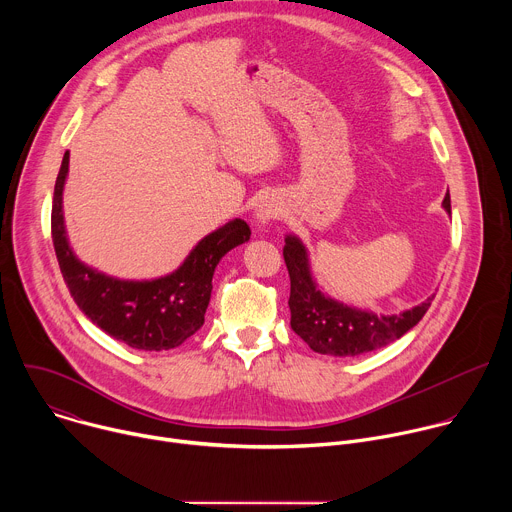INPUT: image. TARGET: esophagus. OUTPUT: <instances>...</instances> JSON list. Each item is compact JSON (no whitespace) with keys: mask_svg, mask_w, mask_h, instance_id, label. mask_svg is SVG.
<instances>
[{"mask_svg":"<svg viewBox=\"0 0 512 512\" xmlns=\"http://www.w3.org/2000/svg\"><path fill=\"white\" fill-rule=\"evenodd\" d=\"M279 206L277 204H273V202H265V204H261L259 208H257V223L261 225V227H265V225H269L271 221H275V218L279 216Z\"/></svg>","mask_w":512,"mask_h":512,"instance_id":"1","label":"esophagus"}]
</instances>
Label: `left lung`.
Instances as JSON below:
<instances>
[{
    "label": "left lung",
    "instance_id": "8db88e82",
    "mask_svg": "<svg viewBox=\"0 0 512 512\" xmlns=\"http://www.w3.org/2000/svg\"><path fill=\"white\" fill-rule=\"evenodd\" d=\"M444 208L452 214L450 196ZM283 259L289 271V312L294 330L314 352L332 356H356L383 348L407 334L423 318L433 302L429 296L419 306L399 314H375L346 306L318 287L312 277L308 249L296 235L285 237Z\"/></svg>",
    "mask_w": 512,
    "mask_h": 512
}]
</instances>
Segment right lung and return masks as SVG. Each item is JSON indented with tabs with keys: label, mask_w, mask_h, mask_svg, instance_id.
<instances>
[{
	"label": "right lung",
	"mask_w": 512,
	"mask_h": 512,
	"mask_svg": "<svg viewBox=\"0 0 512 512\" xmlns=\"http://www.w3.org/2000/svg\"><path fill=\"white\" fill-rule=\"evenodd\" d=\"M68 176V152L54 184L52 243L72 300L83 314L115 340L137 350H170L200 330L210 302L214 269L231 249L251 239L241 218L206 235L184 263L158 279H117L85 265L70 249L62 190Z\"/></svg>",
	"instance_id": "add662e5"
}]
</instances>
